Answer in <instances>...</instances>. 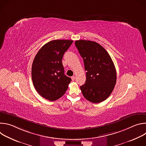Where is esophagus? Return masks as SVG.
Listing matches in <instances>:
<instances>
[{
	"mask_svg": "<svg viewBox=\"0 0 146 146\" xmlns=\"http://www.w3.org/2000/svg\"><path fill=\"white\" fill-rule=\"evenodd\" d=\"M71 78H72V80L73 81H74V80H75V78H76V77H75V76H73Z\"/></svg>",
	"mask_w": 146,
	"mask_h": 146,
	"instance_id": "1",
	"label": "esophagus"
}]
</instances>
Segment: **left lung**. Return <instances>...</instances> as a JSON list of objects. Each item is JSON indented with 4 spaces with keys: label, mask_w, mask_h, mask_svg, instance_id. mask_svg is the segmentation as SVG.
Returning a JSON list of instances; mask_svg holds the SVG:
<instances>
[{
    "label": "left lung",
    "mask_w": 146,
    "mask_h": 146,
    "mask_svg": "<svg viewBox=\"0 0 146 146\" xmlns=\"http://www.w3.org/2000/svg\"><path fill=\"white\" fill-rule=\"evenodd\" d=\"M75 45L83 58L86 72L85 84L80 87L88 101L98 103L106 100L115 87L117 73L107 51L95 41L79 40Z\"/></svg>",
    "instance_id": "obj_1"
}]
</instances>
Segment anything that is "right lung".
Wrapping results in <instances>:
<instances>
[{"label": "right lung", "instance_id": "add662e5", "mask_svg": "<svg viewBox=\"0 0 146 146\" xmlns=\"http://www.w3.org/2000/svg\"><path fill=\"white\" fill-rule=\"evenodd\" d=\"M73 40H54L41 47L32 66V78L37 92L44 98L54 101L63 96L71 81L64 74V54Z\"/></svg>", "mask_w": 146, "mask_h": 146}]
</instances>
